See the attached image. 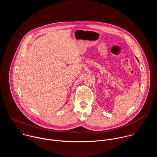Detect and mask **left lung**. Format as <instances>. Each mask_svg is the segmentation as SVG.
<instances>
[{"mask_svg":"<svg viewBox=\"0 0 157 157\" xmlns=\"http://www.w3.org/2000/svg\"><path fill=\"white\" fill-rule=\"evenodd\" d=\"M136 58H137V57H136Z\"/></svg>","mask_w":157,"mask_h":157,"instance_id":"1","label":"left lung"}]
</instances>
